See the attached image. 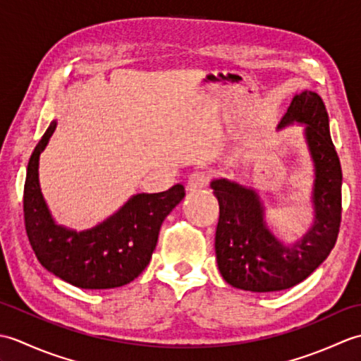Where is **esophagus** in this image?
I'll list each match as a JSON object with an SVG mask.
<instances>
[{
	"mask_svg": "<svg viewBox=\"0 0 361 361\" xmlns=\"http://www.w3.org/2000/svg\"><path fill=\"white\" fill-rule=\"evenodd\" d=\"M209 180H211L209 173L194 172L188 180V190H190V192H198V190H202L209 185Z\"/></svg>",
	"mask_w": 361,
	"mask_h": 361,
	"instance_id": "1",
	"label": "esophagus"
}]
</instances>
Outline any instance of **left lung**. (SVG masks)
Returning <instances> with one entry per match:
<instances>
[{
  "mask_svg": "<svg viewBox=\"0 0 361 361\" xmlns=\"http://www.w3.org/2000/svg\"><path fill=\"white\" fill-rule=\"evenodd\" d=\"M295 122L305 124V140L315 164V221L301 240L287 247L267 228L256 190L225 178L211 183L220 208L217 265L224 279L235 288L265 293L293 287L324 262L338 237L343 173L323 99L307 90L296 94L278 128Z\"/></svg>",
  "mask_w": 361,
  "mask_h": 361,
  "instance_id": "1",
  "label": "left lung"
}]
</instances>
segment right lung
<instances>
[{"label": "right lung", "instance_id": "1", "mask_svg": "<svg viewBox=\"0 0 361 361\" xmlns=\"http://www.w3.org/2000/svg\"><path fill=\"white\" fill-rule=\"evenodd\" d=\"M54 130L56 122L46 130L27 164L23 211L30 247L46 270L71 286L88 290L126 286L149 265L159 228L185 198V186L136 194L114 216L87 231L56 225L38 183V159Z\"/></svg>", "mask_w": 361, "mask_h": 361}]
</instances>
